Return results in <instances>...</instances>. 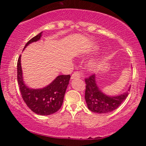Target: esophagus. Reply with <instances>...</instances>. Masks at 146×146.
Wrapping results in <instances>:
<instances>
[{
    "mask_svg": "<svg viewBox=\"0 0 146 146\" xmlns=\"http://www.w3.org/2000/svg\"><path fill=\"white\" fill-rule=\"evenodd\" d=\"M80 78V74L78 72H75L71 75V79H77Z\"/></svg>",
    "mask_w": 146,
    "mask_h": 146,
    "instance_id": "esophagus-1",
    "label": "esophagus"
}]
</instances>
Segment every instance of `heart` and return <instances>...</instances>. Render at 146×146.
<instances>
[{"label":"heart","mask_w":146,"mask_h":146,"mask_svg":"<svg viewBox=\"0 0 146 146\" xmlns=\"http://www.w3.org/2000/svg\"><path fill=\"white\" fill-rule=\"evenodd\" d=\"M88 67L90 70H95L96 68V65L94 63H90L89 65H88Z\"/></svg>","instance_id":"obj_1"}]
</instances>
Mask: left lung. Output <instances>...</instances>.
Segmentation results:
<instances>
[{
  "instance_id": "obj_1",
  "label": "left lung",
  "mask_w": 146,
  "mask_h": 146,
  "mask_svg": "<svg viewBox=\"0 0 146 146\" xmlns=\"http://www.w3.org/2000/svg\"><path fill=\"white\" fill-rule=\"evenodd\" d=\"M95 74L85 79V100L88 108L97 113H107L117 109L128 95V91L118 96H108L102 92L96 83Z\"/></svg>"
}]
</instances>
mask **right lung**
I'll return each instance as SVG.
<instances>
[{"instance_id": "1", "label": "right lung", "mask_w": 146, "mask_h": 146, "mask_svg": "<svg viewBox=\"0 0 146 146\" xmlns=\"http://www.w3.org/2000/svg\"><path fill=\"white\" fill-rule=\"evenodd\" d=\"M42 33L28 41L24 48L31 42L39 40ZM21 56L18 58L17 62V79L22 98L25 104L33 113L38 115H49L56 113L62 105L65 92L71 78L70 75H59L43 88H30L23 82Z\"/></svg>"}]
</instances>
